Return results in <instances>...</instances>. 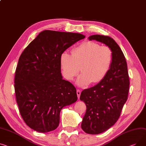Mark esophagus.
Instances as JSON below:
<instances>
[{
    "mask_svg": "<svg viewBox=\"0 0 146 146\" xmlns=\"http://www.w3.org/2000/svg\"><path fill=\"white\" fill-rule=\"evenodd\" d=\"M80 94H81V90L79 89H77V97H78V99L80 98Z\"/></svg>",
    "mask_w": 146,
    "mask_h": 146,
    "instance_id": "1",
    "label": "esophagus"
}]
</instances>
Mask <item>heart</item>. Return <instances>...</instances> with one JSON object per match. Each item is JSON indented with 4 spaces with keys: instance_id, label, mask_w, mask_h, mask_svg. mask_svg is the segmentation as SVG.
<instances>
[{
    "instance_id": "heart-1",
    "label": "heart",
    "mask_w": 146,
    "mask_h": 146,
    "mask_svg": "<svg viewBox=\"0 0 146 146\" xmlns=\"http://www.w3.org/2000/svg\"><path fill=\"white\" fill-rule=\"evenodd\" d=\"M113 53L108 46H100L93 41H85L75 47L72 53L67 51L60 56L63 74L69 80L82 74L77 80L79 86L101 82L109 73L113 62Z\"/></svg>"
}]
</instances>
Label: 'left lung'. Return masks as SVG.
Masks as SVG:
<instances>
[{
  "instance_id": "obj_1",
  "label": "left lung",
  "mask_w": 146,
  "mask_h": 146,
  "mask_svg": "<svg viewBox=\"0 0 146 146\" xmlns=\"http://www.w3.org/2000/svg\"><path fill=\"white\" fill-rule=\"evenodd\" d=\"M110 47L113 53L111 69L105 78L96 86L83 90L80 99L86 105L81 124L86 133L98 134L110 129L120 117L123 106L127 100L130 80L127 65L119 46L108 36H90Z\"/></svg>"
}]
</instances>
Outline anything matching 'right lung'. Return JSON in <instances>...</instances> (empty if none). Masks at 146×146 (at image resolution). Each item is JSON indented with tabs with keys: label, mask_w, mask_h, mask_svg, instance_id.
<instances>
[{
	"label": "right lung",
	"mask_w": 146,
	"mask_h": 146,
	"mask_svg": "<svg viewBox=\"0 0 146 146\" xmlns=\"http://www.w3.org/2000/svg\"><path fill=\"white\" fill-rule=\"evenodd\" d=\"M85 36L44 31L21 54L15 76L16 102L22 119L33 130L47 133L59 124L64 106L76 102V89L63 79L60 56Z\"/></svg>",
	"instance_id": "right-lung-1"
}]
</instances>
